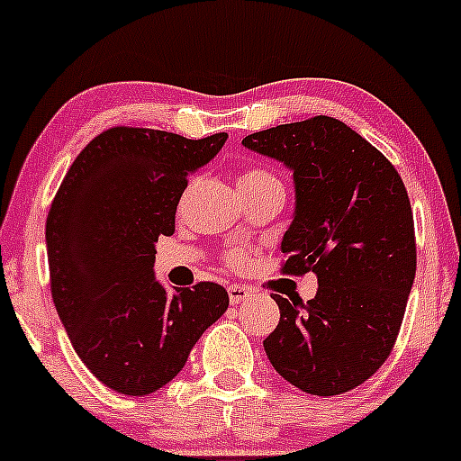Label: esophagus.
I'll use <instances>...</instances> for the list:
<instances>
[{
    "mask_svg": "<svg viewBox=\"0 0 461 461\" xmlns=\"http://www.w3.org/2000/svg\"><path fill=\"white\" fill-rule=\"evenodd\" d=\"M252 296V289L248 285H230L229 287V298L230 304H240Z\"/></svg>",
    "mask_w": 461,
    "mask_h": 461,
    "instance_id": "esophagus-1",
    "label": "esophagus"
}]
</instances>
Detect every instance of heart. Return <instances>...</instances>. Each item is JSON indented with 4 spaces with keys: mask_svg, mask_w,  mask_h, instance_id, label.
Masks as SVG:
<instances>
[{
    "mask_svg": "<svg viewBox=\"0 0 461 461\" xmlns=\"http://www.w3.org/2000/svg\"><path fill=\"white\" fill-rule=\"evenodd\" d=\"M240 187L241 191H258V189H270V187H281V180L276 178L272 172H267V169L263 167H248L244 176H241L240 180ZM226 261L230 263V266H246L248 261V255L244 250H230L229 255H226Z\"/></svg>",
    "mask_w": 461,
    "mask_h": 461,
    "instance_id": "obj_1",
    "label": "heart"
}]
</instances>
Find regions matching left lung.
I'll use <instances>...</instances> for the list:
<instances>
[{
	"label": "left lung",
	"mask_w": 461,
	"mask_h": 461,
	"mask_svg": "<svg viewBox=\"0 0 461 461\" xmlns=\"http://www.w3.org/2000/svg\"><path fill=\"white\" fill-rule=\"evenodd\" d=\"M241 143L294 172L296 209L281 241L283 272L318 276L307 303L272 294L281 320L263 342L267 359L307 394L353 390L390 357L416 276L405 185L379 149L327 115Z\"/></svg>",
	"instance_id": "left-lung-1"
}]
</instances>
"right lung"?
I'll use <instances>...</instances> for the list:
<instances>
[{"label": "right lung", "instance_id": "add662e5", "mask_svg": "<svg viewBox=\"0 0 461 461\" xmlns=\"http://www.w3.org/2000/svg\"><path fill=\"white\" fill-rule=\"evenodd\" d=\"M229 134L108 128L77 154L45 224L51 298L82 364L106 387L146 396L174 379L229 309L217 283L167 292L154 244L174 235L187 178Z\"/></svg>", "mask_w": 461, "mask_h": 461}]
</instances>
